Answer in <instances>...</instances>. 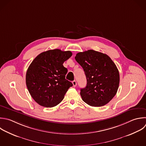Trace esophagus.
<instances>
[{
  "label": "esophagus",
  "mask_w": 146,
  "mask_h": 146,
  "mask_svg": "<svg viewBox=\"0 0 146 146\" xmlns=\"http://www.w3.org/2000/svg\"><path fill=\"white\" fill-rule=\"evenodd\" d=\"M72 84H73V86H74V87H76V86L77 83H76V82L75 80L72 81Z\"/></svg>",
  "instance_id": "obj_1"
}]
</instances>
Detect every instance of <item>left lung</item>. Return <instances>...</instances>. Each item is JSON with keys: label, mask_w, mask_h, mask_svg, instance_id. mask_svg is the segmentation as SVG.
Wrapping results in <instances>:
<instances>
[{"label": "left lung", "mask_w": 146, "mask_h": 146, "mask_svg": "<svg viewBox=\"0 0 146 146\" xmlns=\"http://www.w3.org/2000/svg\"><path fill=\"white\" fill-rule=\"evenodd\" d=\"M75 58L87 79L86 87L80 89L82 100L93 107L107 104L119 87V73L115 64L107 55L92 50L79 52Z\"/></svg>", "instance_id": "obj_1"}]
</instances>
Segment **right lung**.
Wrapping results in <instances>:
<instances>
[{"label": "right lung", "mask_w": 146, "mask_h": 146, "mask_svg": "<svg viewBox=\"0 0 146 146\" xmlns=\"http://www.w3.org/2000/svg\"><path fill=\"white\" fill-rule=\"evenodd\" d=\"M71 56L70 51L51 50L40 53L30 64L26 72V85L31 96L39 105L57 106L72 86L66 79L68 70L63 65Z\"/></svg>", "instance_id": "1"}]
</instances>
